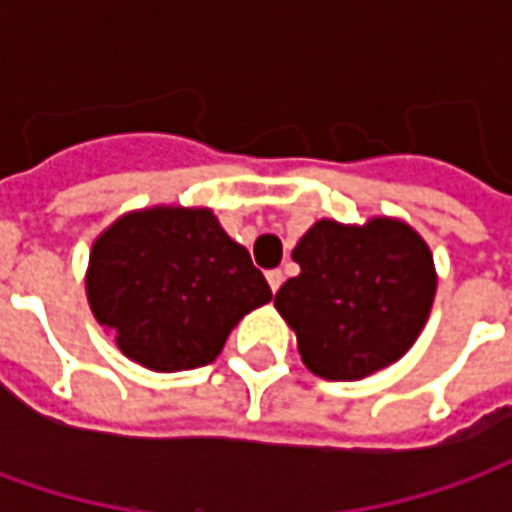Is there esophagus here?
I'll list each match as a JSON object with an SVG mask.
<instances>
[{"label": "esophagus", "mask_w": 512, "mask_h": 512, "mask_svg": "<svg viewBox=\"0 0 512 512\" xmlns=\"http://www.w3.org/2000/svg\"><path fill=\"white\" fill-rule=\"evenodd\" d=\"M266 279H268V285H271V290L277 293L279 285H282V279H285V277H282V271H279V268H274V271H268Z\"/></svg>", "instance_id": "obj_1"}]
</instances>
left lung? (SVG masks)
<instances>
[{
	"label": "left lung",
	"instance_id": "obj_1",
	"mask_svg": "<svg viewBox=\"0 0 512 512\" xmlns=\"http://www.w3.org/2000/svg\"><path fill=\"white\" fill-rule=\"evenodd\" d=\"M299 277L274 296L301 362L329 381H359L395 365L428 323L436 266L403 219H318L293 249Z\"/></svg>",
	"mask_w": 512,
	"mask_h": 512
}]
</instances>
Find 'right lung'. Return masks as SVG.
<instances>
[{"mask_svg":"<svg viewBox=\"0 0 512 512\" xmlns=\"http://www.w3.org/2000/svg\"><path fill=\"white\" fill-rule=\"evenodd\" d=\"M84 288L117 348L156 373L213 362L235 323L271 301L266 277L211 208L183 205L109 224L93 241Z\"/></svg>","mask_w":512,"mask_h":512,"instance_id":"right-lung-1","label":"right lung"}]
</instances>
